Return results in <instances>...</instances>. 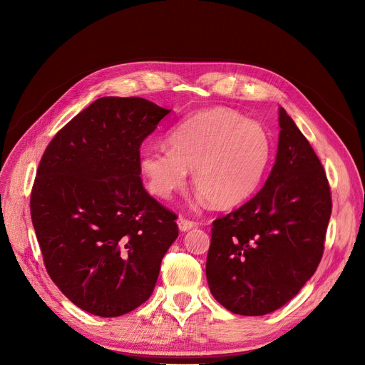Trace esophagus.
<instances>
[{"label":"esophagus","mask_w":365,"mask_h":365,"mask_svg":"<svg viewBox=\"0 0 365 365\" xmlns=\"http://www.w3.org/2000/svg\"><path fill=\"white\" fill-rule=\"evenodd\" d=\"M178 226H179V231L180 232H187V231H190V229L195 226V223L185 219V217H179L178 219Z\"/></svg>","instance_id":"esophagus-1"}]
</instances>
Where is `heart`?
Returning <instances> with one entry per match:
<instances>
[{
    "instance_id": "b5f03b06",
    "label": "heart",
    "mask_w": 365,
    "mask_h": 365,
    "mask_svg": "<svg viewBox=\"0 0 365 365\" xmlns=\"http://www.w3.org/2000/svg\"><path fill=\"white\" fill-rule=\"evenodd\" d=\"M167 148L146 146L139 170L153 195L170 198L192 170L200 200L232 208L250 200L271 167L274 145L267 130L227 108L197 112L173 127Z\"/></svg>"
}]
</instances>
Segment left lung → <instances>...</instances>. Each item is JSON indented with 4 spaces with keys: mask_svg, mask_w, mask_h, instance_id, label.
<instances>
[{
    "mask_svg": "<svg viewBox=\"0 0 365 365\" xmlns=\"http://www.w3.org/2000/svg\"><path fill=\"white\" fill-rule=\"evenodd\" d=\"M275 164L257 195L213 222L205 275L227 311L259 317L290 302L317 271L331 216L324 168L279 108Z\"/></svg>",
    "mask_w": 365,
    "mask_h": 365,
    "instance_id": "left-lung-1",
    "label": "left lung"
}]
</instances>
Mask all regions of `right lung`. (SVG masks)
<instances>
[{"label": "right lung", "instance_id": "add662e5", "mask_svg": "<svg viewBox=\"0 0 365 365\" xmlns=\"http://www.w3.org/2000/svg\"><path fill=\"white\" fill-rule=\"evenodd\" d=\"M171 110L101 98L47 146L31 195L46 269L83 311L112 318L145 303L176 241V215L142 185L139 149Z\"/></svg>", "mask_w": 365, "mask_h": 365}]
</instances>
